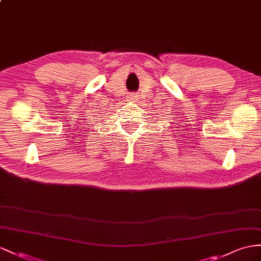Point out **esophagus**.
Wrapping results in <instances>:
<instances>
[{"mask_svg": "<svg viewBox=\"0 0 261 261\" xmlns=\"http://www.w3.org/2000/svg\"><path fill=\"white\" fill-rule=\"evenodd\" d=\"M130 98H131V99H135V98H136V96H130Z\"/></svg>", "mask_w": 261, "mask_h": 261, "instance_id": "34e87169", "label": "esophagus"}]
</instances>
